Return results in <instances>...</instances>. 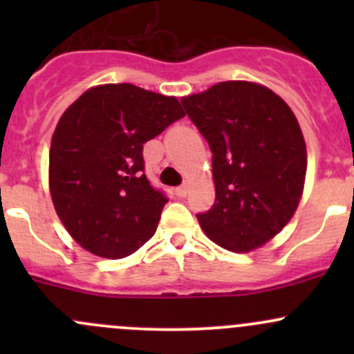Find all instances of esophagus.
Listing matches in <instances>:
<instances>
[{
    "instance_id": "esophagus-1",
    "label": "esophagus",
    "mask_w": 354,
    "mask_h": 354,
    "mask_svg": "<svg viewBox=\"0 0 354 354\" xmlns=\"http://www.w3.org/2000/svg\"><path fill=\"white\" fill-rule=\"evenodd\" d=\"M174 192H176V195H178V197H185V195L188 194V185H187V183H185V185H181V187H178L176 190H174Z\"/></svg>"
}]
</instances>
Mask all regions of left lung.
I'll list each match as a JSON object with an SVG mask.
<instances>
[{"mask_svg":"<svg viewBox=\"0 0 354 354\" xmlns=\"http://www.w3.org/2000/svg\"><path fill=\"white\" fill-rule=\"evenodd\" d=\"M212 151L216 202L197 219L216 245L246 253L295 216L306 145L291 108L266 85L227 80L181 99Z\"/></svg>","mask_w":354,"mask_h":354,"instance_id":"8db88e82","label":"left lung"}]
</instances>
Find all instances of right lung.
<instances>
[{
	"label": "right lung",
	"instance_id": "add662e5",
	"mask_svg": "<svg viewBox=\"0 0 354 354\" xmlns=\"http://www.w3.org/2000/svg\"><path fill=\"white\" fill-rule=\"evenodd\" d=\"M183 116L176 97L131 84L95 85L68 106L51 138L49 192L82 248L123 259L154 236L167 198L144 174L142 151Z\"/></svg>",
	"mask_w": 354,
	"mask_h": 354
}]
</instances>
